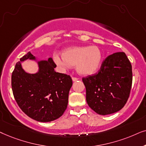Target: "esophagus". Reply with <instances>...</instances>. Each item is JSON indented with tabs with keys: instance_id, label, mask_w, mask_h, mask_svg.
<instances>
[{
	"instance_id": "esophagus-1",
	"label": "esophagus",
	"mask_w": 146,
	"mask_h": 146,
	"mask_svg": "<svg viewBox=\"0 0 146 146\" xmlns=\"http://www.w3.org/2000/svg\"><path fill=\"white\" fill-rule=\"evenodd\" d=\"M72 80H73V81H76L77 80H78V78H77V77H72Z\"/></svg>"
}]
</instances>
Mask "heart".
Wrapping results in <instances>:
<instances>
[{"mask_svg": "<svg viewBox=\"0 0 146 146\" xmlns=\"http://www.w3.org/2000/svg\"><path fill=\"white\" fill-rule=\"evenodd\" d=\"M63 57L56 53L54 61L62 68H69L76 65L79 74L90 75L94 74L102 65L104 55L102 50L97 46H74L63 50Z\"/></svg>", "mask_w": 146, "mask_h": 146, "instance_id": "b5f03b06", "label": "heart"}]
</instances>
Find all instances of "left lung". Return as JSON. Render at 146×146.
Segmentation results:
<instances>
[{
  "mask_svg": "<svg viewBox=\"0 0 146 146\" xmlns=\"http://www.w3.org/2000/svg\"><path fill=\"white\" fill-rule=\"evenodd\" d=\"M89 108L100 115H108L121 110L129 97L132 68L123 52L109 55L98 73L83 77Z\"/></svg>",
  "mask_w": 146,
  "mask_h": 146,
  "instance_id": "obj_1",
  "label": "left lung"
}]
</instances>
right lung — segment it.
<instances>
[{
    "label": "right lung",
    "instance_id": "right-lung-1",
    "mask_svg": "<svg viewBox=\"0 0 146 146\" xmlns=\"http://www.w3.org/2000/svg\"><path fill=\"white\" fill-rule=\"evenodd\" d=\"M35 59L29 52L20 59ZM39 71L29 74L16 63L11 77L13 96L21 110L36 121L48 122L59 118L67 108L73 84L70 75L57 73L52 58L38 62Z\"/></svg>",
    "mask_w": 146,
    "mask_h": 146
}]
</instances>
